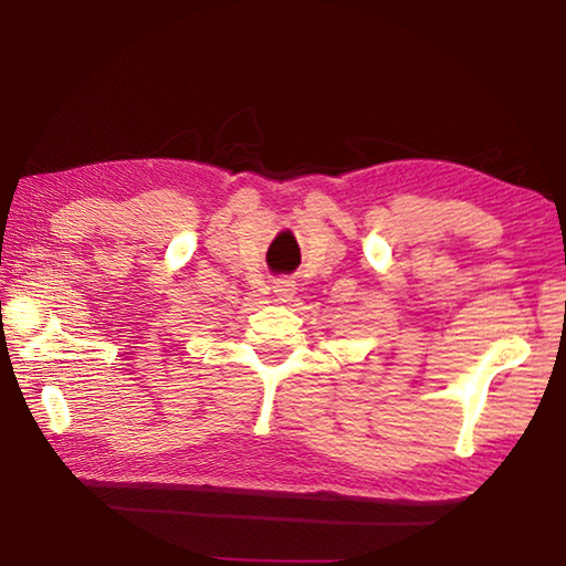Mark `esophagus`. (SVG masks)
<instances>
[{
  "mask_svg": "<svg viewBox=\"0 0 566 566\" xmlns=\"http://www.w3.org/2000/svg\"><path fill=\"white\" fill-rule=\"evenodd\" d=\"M296 292V284L292 280H276L274 282V294L280 296L282 302H290Z\"/></svg>",
  "mask_w": 566,
  "mask_h": 566,
  "instance_id": "esophagus-1",
  "label": "esophagus"
}]
</instances>
